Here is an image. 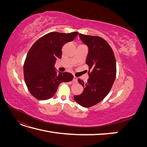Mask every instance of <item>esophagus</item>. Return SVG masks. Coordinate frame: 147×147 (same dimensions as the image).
<instances>
[{
  "instance_id": "obj_1",
  "label": "esophagus",
  "mask_w": 147,
  "mask_h": 147,
  "mask_svg": "<svg viewBox=\"0 0 147 147\" xmlns=\"http://www.w3.org/2000/svg\"><path fill=\"white\" fill-rule=\"evenodd\" d=\"M73 81H74V82H75V83H77V82H78V78L74 76V79H73Z\"/></svg>"
}]
</instances>
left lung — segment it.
<instances>
[{"label": "left lung", "mask_w": 147, "mask_h": 147, "mask_svg": "<svg viewBox=\"0 0 147 147\" xmlns=\"http://www.w3.org/2000/svg\"><path fill=\"white\" fill-rule=\"evenodd\" d=\"M79 37L88 48L86 64L91 73L86 83L78 79L84 91L74 97L79 105L88 108L98 104L109 94L116 77V61L112 48L104 38L82 34Z\"/></svg>", "instance_id": "left-lung-1"}]
</instances>
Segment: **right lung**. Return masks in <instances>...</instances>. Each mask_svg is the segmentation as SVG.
<instances>
[{
  "instance_id": "add662e5",
  "label": "right lung",
  "mask_w": 147,
  "mask_h": 147,
  "mask_svg": "<svg viewBox=\"0 0 147 147\" xmlns=\"http://www.w3.org/2000/svg\"><path fill=\"white\" fill-rule=\"evenodd\" d=\"M78 34L48 33L30 48L24 64V77L29 92L36 99L44 100L51 98L60 83L72 80V74L57 71L55 65L57 58L61 59L64 44L72 42Z\"/></svg>"
}]
</instances>
